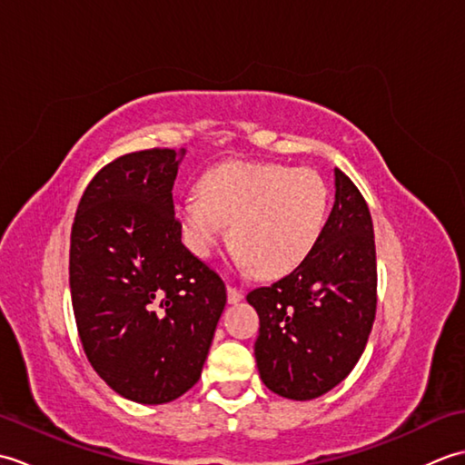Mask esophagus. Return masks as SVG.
<instances>
[{
    "mask_svg": "<svg viewBox=\"0 0 465 465\" xmlns=\"http://www.w3.org/2000/svg\"><path fill=\"white\" fill-rule=\"evenodd\" d=\"M242 300H243V292L238 290V288H233V285H227V302L238 303Z\"/></svg>",
    "mask_w": 465,
    "mask_h": 465,
    "instance_id": "esophagus-1",
    "label": "esophagus"
}]
</instances>
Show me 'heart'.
I'll return each mask as SVG.
<instances>
[{"mask_svg":"<svg viewBox=\"0 0 465 465\" xmlns=\"http://www.w3.org/2000/svg\"><path fill=\"white\" fill-rule=\"evenodd\" d=\"M197 193L175 207L187 250L210 258L230 223L232 260L262 278H278L308 258L330 203L318 172L280 163L215 165L202 175Z\"/></svg>","mask_w":465,"mask_h":465,"instance_id":"heart-1","label":"heart"}]
</instances>
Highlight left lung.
<instances>
[{
    "label": "left lung",
    "mask_w": 465,
    "mask_h": 465,
    "mask_svg": "<svg viewBox=\"0 0 465 465\" xmlns=\"http://www.w3.org/2000/svg\"><path fill=\"white\" fill-rule=\"evenodd\" d=\"M335 200L320 242L290 275L255 288L260 315L255 361L268 388L288 400H313L348 378L375 318V242L368 203L335 167Z\"/></svg>",
    "instance_id": "1"
}]
</instances>
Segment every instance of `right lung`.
I'll list each match as a JSON object with an SVG mask.
<instances>
[{"label": "right lung", "instance_id": "add662e5", "mask_svg": "<svg viewBox=\"0 0 465 465\" xmlns=\"http://www.w3.org/2000/svg\"><path fill=\"white\" fill-rule=\"evenodd\" d=\"M185 150L117 157L87 185L69 245L77 331L97 375L135 403L193 388L225 308L220 275L182 243L173 182Z\"/></svg>", "mask_w": 465, "mask_h": 465}]
</instances>
